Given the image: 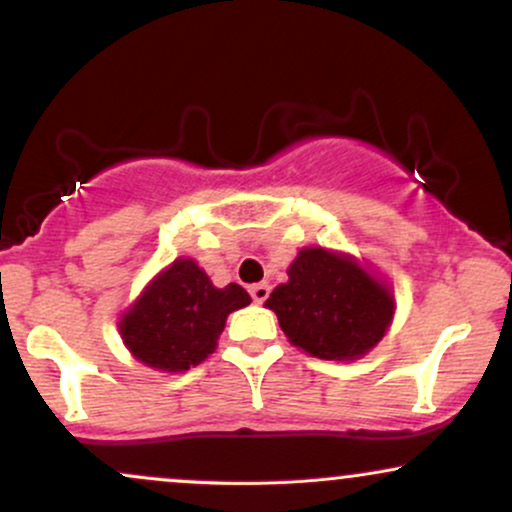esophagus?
<instances>
[{
    "label": "esophagus",
    "instance_id": "34e87169",
    "mask_svg": "<svg viewBox=\"0 0 512 512\" xmlns=\"http://www.w3.org/2000/svg\"><path fill=\"white\" fill-rule=\"evenodd\" d=\"M269 284H255V286H250V296H252V301H255L257 305H262L264 301H267L269 298Z\"/></svg>",
    "mask_w": 512,
    "mask_h": 512
}]
</instances>
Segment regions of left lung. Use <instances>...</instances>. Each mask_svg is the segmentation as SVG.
Here are the masks:
<instances>
[{"label":"left lung","mask_w":512,"mask_h":512,"mask_svg":"<svg viewBox=\"0 0 512 512\" xmlns=\"http://www.w3.org/2000/svg\"><path fill=\"white\" fill-rule=\"evenodd\" d=\"M293 346L322 361H354L385 337L395 298L354 257L303 248L289 281L267 298Z\"/></svg>","instance_id":"1"}]
</instances>
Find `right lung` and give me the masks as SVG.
<instances>
[{"mask_svg": "<svg viewBox=\"0 0 512 512\" xmlns=\"http://www.w3.org/2000/svg\"><path fill=\"white\" fill-rule=\"evenodd\" d=\"M248 303L243 286L216 289L195 260L180 257L120 317L122 342L144 366L182 373L214 354L226 317Z\"/></svg>", "mask_w": 512, "mask_h": 512, "instance_id": "right-lung-1", "label": "right lung"}]
</instances>
